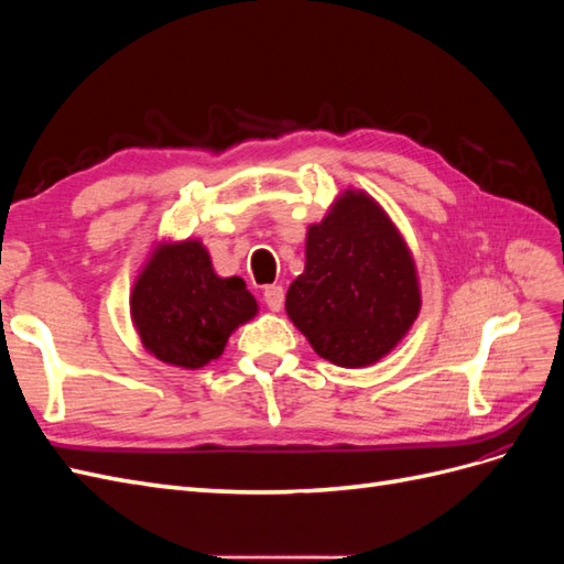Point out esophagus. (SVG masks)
Listing matches in <instances>:
<instances>
[{
    "label": "esophagus",
    "instance_id": "obj_1",
    "mask_svg": "<svg viewBox=\"0 0 564 564\" xmlns=\"http://www.w3.org/2000/svg\"><path fill=\"white\" fill-rule=\"evenodd\" d=\"M263 301H265V305H268V308H270L272 313L282 311V305H284V289H282L280 284H268V286L263 289Z\"/></svg>",
    "mask_w": 564,
    "mask_h": 564
}]
</instances>
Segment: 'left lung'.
Instances as JSON below:
<instances>
[{
	"mask_svg": "<svg viewBox=\"0 0 564 564\" xmlns=\"http://www.w3.org/2000/svg\"><path fill=\"white\" fill-rule=\"evenodd\" d=\"M421 308L416 268L377 202L348 191L308 228L305 270L286 315L338 367H367L398 346Z\"/></svg>",
	"mask_w": 564,
	"mask_h": 564,
	"instance_id": "left-lung-1",
	"label": "left lung"
}]
</instances>
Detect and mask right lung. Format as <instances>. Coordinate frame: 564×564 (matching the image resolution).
I'll return each instance as SVG.
<instances>
[{
	"mask_svg": "<svg viewBox=\"0 0 564 564\" xmlns=\"http://www.w3.org/2000/svg\"><path fill=\"white\" fill-rule=\"evenodd\" d=\"M259 305L240 278H218L197 240L164 245L133 284L131 317L158 360L197 369L224 352L228 336Z\"/></svg>",
	"mask_w": 564,
	"mask_h": 564,
	"instance_id": "right-lung-1",
	"label": "right lung"
}]
</instances>
